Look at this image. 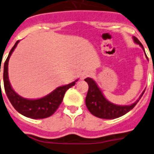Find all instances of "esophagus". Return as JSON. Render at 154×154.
<instances>
[{
  "label": "esophagus",
  "mask_w": 154,
  "mask_h": 154,
  "mask_svg": "<svg viewBox=\"0 0 154 154\" xmlns=\"http://www.w3.org/2000/svg\"><path fill=\"white\" fill-rule=\"evenodd\" d=\"M89 75H90L89 72H86V71H85V72H83V73L81 74V79L84 80L85 78H86L87 77H88Z\"/></svg>",
  "instance_id": "34e87169"
}]
</instances>
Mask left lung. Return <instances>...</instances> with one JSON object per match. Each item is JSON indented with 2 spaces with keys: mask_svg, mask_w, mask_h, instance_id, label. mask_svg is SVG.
Masks as SVG:
<instances>
[{
  "mask_svg": "<svg viewBox=\"0 0 154 154\" xmlns=\"http://www.w3.org/2000/svg\"><path fill=\"white\" fill-rule=\"evenodd\" d=\"M133 40L136 44L139 45L145 52L144 47L138 38L133 36ZM146 57L148 59L146 54ZM85 81L88 85V91L85 98L86 107L93 116L105 119H113L119 118L129 112L137 104L145 92L144 90L142 94L140 95L139 98L134 103L129 105H118L110 102L107 99H106L100 88H99L96 81L92 78L87 77L85 79Z\"/></svg>",
  "mask_w": 154,
  "mask_h": 154,
  "instance_id": "8db88e82",
  "label": "left lung"
}]
</instances>
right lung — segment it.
Masks as SVG:
<instances>
[{"mask_svg": "<svg viewBox=\"0 0 154 154\" xmlns=\"http://www.w3.org/2000/svg\"><path fill=\"white\" fill-rule=\"evenodd\" d=\"M19 42H20L19 40L17 41L12 48V50L10 51L8 57L4 65V87H5L6 95L12 103V105L21 115L26 116L27 118L34 119L47 118L49 116H52L55 112L58 106L62 102V100H63L66 91L69 88H71L72 86L74 85L78 80H76L66 85L57 87V88L54 90L53 92H51V93H49L48 95L42 97V98L27 99L20 97L12 88L9 82V79H8V61H9L12 52L17 47Z\"/></svg>", "mask_w": 154, "mask_h": 154, "instance_id": "1", "label": "right lung"}]
</instances>
